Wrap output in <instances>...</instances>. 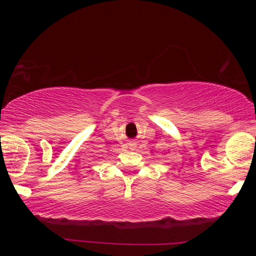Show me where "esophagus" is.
<instances>
[{
    "mask_svg": "<svg viewBox=\"0 0 256 256\" xmlns=\"http://www.w3.org/2000/svg\"><path fill=\"white\" fill-rule=\"evenodd\" d=\"M128 146H130V148H135L136 142H134V141H130V142H128Z\"/></svg>",
    "mask_w": 256,
    "mask_h": 256,
    "instance_id": "34e87169",
    "label": "esophagus"
}]
</instances>
